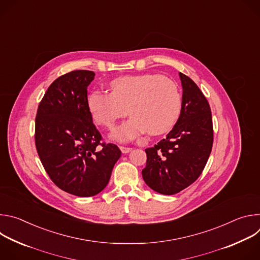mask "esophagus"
<instances>
[{"instance_id":"esophagus-1","label":"esophagus","mask_w":260,"mask_h":260,"mask_svg":"<svg viewBox=\"0 0 260 260\" xmlns=\"http://www.w3.org/2000/svg\"><path fill=\"white\" fill-rule=\"evenodd\" d=\"M120 150H121L122 153L126 154V153H128V152L132 151V148H129V147H124V146H120Z\"/></svg>"}]
</instances>
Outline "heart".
Here are the masks:
<instances>
[{"mask_svg":"<svg viewBox=\"0 0 260 260\" xmlns=\"http://www.w3.org/2000/svg\"><path fill=\"white\" fill-rule=\"evenodd\" d=\"M109 89L110 93L90 92L86 104L94 121L108 128H112L126 113L132 116L111 135L116 141L133 140L144 132L164 134L179 116V89L172 80L158 74L118 77L109 83Z\"/></svg>","mask_w":260,"mask_h":260,"instance_id":"obj_1","label":"heart"}]
</instances>
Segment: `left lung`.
Here are the masks:
<instances>
[{"mask_svg":"<svg viewBox=\"0 0 260 260\" xmlns=\"http://www.w3.org/2000/svg\"><path fill=\"white\" fill-rule=\"evenodd\" d=\"M182 104L179 119L166 139L146 149L142 171L145 183L156 192L172 196L188 187L202 174L213 145L209 103L199 86L179 73Z\"/></svg>","mask_w":260,"mask_h":260,"instance_id":"1","label":"left lung"}]
</instances>
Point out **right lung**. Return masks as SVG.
<instances>
[{
	"instance_id": "obj_1",
	"label": "right lung",
	"mask_w": 260,
	"mask_h": 260,
	"mask_svg": "<svg viewBox=\"0 0 260 260\" xmlns=\"http://www.w3.org/2000/svg\"><path fill=\"white\" fill-rule=\"evenodd\" d=\"M92 71H72L48 87L36 117L35 141L41 162L61 190L80 198L100 193L110 180L121 151L102 144L87 108Z\"/></svg>"
}]
</instances>
